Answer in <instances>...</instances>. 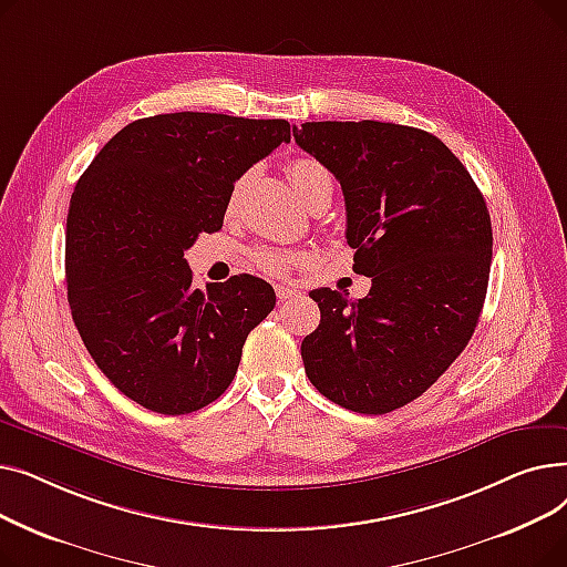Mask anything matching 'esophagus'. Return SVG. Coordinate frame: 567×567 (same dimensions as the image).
Returning <instances> with one entry per match:
<instances>
[{"label":"esophagus","mask_w":567,"mask_h":567,"mask_svg":"<svg viewBox=\"0 0 567 567\" xmlns=\"http://www.w3.org/2000/svg\"><path fill=\"white\" fill-rule=\"evenodd\" d=\"M276 293H278L280 301H291V299H296V296H299V291L291 289V287H285V285H278Z\"/></svg>","instance_id":"obj_1"}]
</instances>
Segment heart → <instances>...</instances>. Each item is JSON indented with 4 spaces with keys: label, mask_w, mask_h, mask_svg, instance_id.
<instances>
[{
    "label": "heart",
    "mask_w": 567,
    "mask_h": 567,
    "mask_svg": "<svg viewBox=\"0 0 567 567\" xmlns=\"http://www.w3.org/2000/svg\"><path fill=\"white\" fill-rule=\"evenodd\" d=\"M287 176L291 182L293 193L303 199V204L310 199V195L323 186H333L331 184V174L326 172V167L312 158H296L287 165ZM257 264L264 268V271L274 274V276H282L287 274L293 257L287 252H278V250H257L255 255Z\"/></svg>",
    "instance_id": "b5f03b06"
}]
</instances>
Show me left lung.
<instances>
[{"label": "left lung", "instance_id": "8db88e82", "mask_svg": "<svg viewBox=\"0 0 567 567\" xmlns=\"http://www.w3.org/2000/svg\"><path fill=\"white\" fill-rule=\"evenodd\" d=\"M344 193L365 299L312 289L321 319L301 355L331 402L381 415L421 398L468 344L483 312L492 220L460 158L427 131L383 122L293 126Z\"/></svg>", "mask_w": 567, "mask_h": 567}]
</instances>
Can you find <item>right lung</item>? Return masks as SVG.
<instances>
[{
  "instance_id": "obj_1",
  "label": "right lung",
  "mask_w": 567,
  "mask_h": 567,
  "mask_svg": "<svg viewBox=\"0 0 567 567\" xmlns=\"http://www.w3.org/2000/svg\"><path fill=\"white\" fill-rule=\"evenodd\" d=\"M289 140L285 118L156 114L118 131L80 176L71 315L101 372L144 409L182 415L218 400L274 310V287L248 274L193 289L184 252L223 227L234 184Z\"/></svg>"
}]
</instances>
